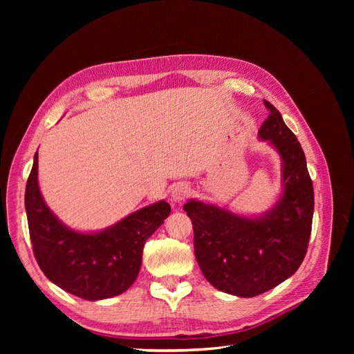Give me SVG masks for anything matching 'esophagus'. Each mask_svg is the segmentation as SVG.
I'll return each mask as SVG.
<instances>
[{
	"label": "esophagus",
	"instance_id": "1",
	"mask_svg": "<svg viewBox=\"0 0 354 354\" xmlns=\"http://www.w3.org/2000/svg\"><path fill=\"white\" fill-rule=\"evenodd\" d=\"M190 195V187L186 183H177L173 189H171V198L176 202L185 201Z\"/></svg>",
	"mask_w": 354,
	"mask_h": 354
}]
</instances>
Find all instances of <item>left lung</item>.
I'll use <instances>...</instances> for the list:
<instances>
[{
	"mask_svg": "<svg viewBox=\"0 0 354 354\" xmlns=\"http://www.w3.org/2000/svg\"><path fill=\"white\" fill-rule=\"evenodd\" d=\"M269 116L260 137L283 160V195L261 218L238 217L227 209L189 201L183 209L194 224L195 257L205 279L223 292L255 297L292 276L307 252L315 194L306 156L281 112L264 100Z\"/></svg>",
	"mask_w": 354,
	"mask_h": 354,
	"instance_id": "1",
	"label": "left lung"
}]
</instances>
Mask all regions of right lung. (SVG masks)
<instances>
[{
	"label": "right lung",
	"instance_id": "right-lung-1",
	"mask_svg": "<svg viewBox=\"0 0 354 354\" xmlns=\"http://www.w3.org/2000/svg\"><path fill=\"white\" fill-rule=\"evenodd\" d=\"M38 152L25 190L32 250L48 279L80 298L120 295L133 285L142 266L143 246L169 216L165 201L138 209L113 227L93 234L68 229L53 214L38 189Z\"/></svg>",
	"mask_w": 354,
	"mask_h": 354
}]
</instances>
